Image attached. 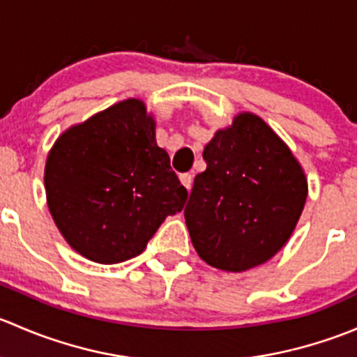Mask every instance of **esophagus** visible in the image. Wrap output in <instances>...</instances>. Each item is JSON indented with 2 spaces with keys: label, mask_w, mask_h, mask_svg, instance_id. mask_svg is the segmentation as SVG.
Listing matches in <instances>:
<instances>
[{
  "label": "esophagus",
  "mask_w": 357,
  "mask_h": 357,
  "mask_svg": "<svg viewBox=\"0 0 357 357\" xmlns=\"http://www.w3.org/2000/svg\"><path fill=\"white\" fill-rule=\"evenodd\" d=\"M179 179H181V183H183V186H185L186 190H192V183H193V176L190 174V172H185V174H181L179 176Z\"/></svg>",
  "instance_id": "34e87169"
}]
</instances>
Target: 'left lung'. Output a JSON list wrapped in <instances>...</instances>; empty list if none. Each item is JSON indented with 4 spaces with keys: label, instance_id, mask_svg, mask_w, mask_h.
I'll list each match as a JSON object with an SVG mask.
<instances>
[{
    "label": "left lung",
    "instance_id": "1",
    "mask_svg": "<svg viewBox=\"0 0 357 357\" xmlns=\"http://www.w3.org/2000/svg\"><path fill=\"white\" fill-rule=\"evenodd\" d=\"M186 228L202 261L228 273L264 264L291 236L307 178L285 142L252 112H240L205 145Z\"/></svg>",
    "mask_w": 357,
    "mask_h": 357
}]
</instances>
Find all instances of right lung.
Here are the masks:
<instances>
[{
	"label": "right lung",
	"mask_w": 357,
	"mask_h": 357,
	"mask_svg": "<svg viewBox=\"0 0 357 357\" xmlns=\"http://www.w3.org/2000/svg\"><path fill=\"white\" fill-rule=\"evenodd\" d=\"M45 190L66 242L100 264L142 254L188 199L157 145L155 119L138 98L66 129L46 157Z\"/></svg>",
	"instance_id": "obj_1"
}]
</instances>
